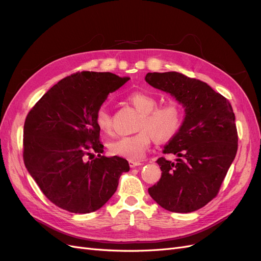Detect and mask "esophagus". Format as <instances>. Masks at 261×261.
Wrapping results in <instances>:
<instances>
[{"mask_svg":"<svg viewBox=\"0 0 261 261\" xmlns=\"http://www.w3.org/2000/svg\"><path fill=\"white\" fill-rule=\"evenodd\" d=\"M142 163L140 162V161H130L129 162V166H130V168H136V167H139V166H141Z\"/></svg>","mask_w":261,"mask_h":261,"instance_id":"obj_1","label":"esophagus"}]
</instances>
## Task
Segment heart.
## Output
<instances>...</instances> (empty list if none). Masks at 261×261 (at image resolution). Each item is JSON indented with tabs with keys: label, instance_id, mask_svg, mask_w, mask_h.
<instances>
[{
	"label": "heart",
	"instance_id": "1",
	"mask_svg": "<svg viewBox=\"0 0 261 261\" xmlns=\"http://www.w3.org/2000/svg\"><path fill=\"white\" fill-rule=\"evenodd\" d=\"M128 100L142 114L139 123L141 131L112 141L109 149L115 156L137 161L145 156L152 138L158 142H165L174 137L180 128L182 116L175 103H167L157 108L156 99L145 92H133ZM95 124L105 134L112 132V117L105 105L96 111Z\"/></svg>",
	"mask_w": 261,
	"mask_h": 261
}]
</instances>
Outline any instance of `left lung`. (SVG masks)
Listing matches in <instances>:
<instances>
[{
  "mask_svg": "<svg viewBox=\"0 0 261 261\" xmlns=\"http://www.w3.org/2000/svg\"><path fill=\"white\" fill-rule=\"evenodd\" d=\"M153 88L170 93L182 105L185 118L163 149L175 162L159 158L162 173L148 194L170 212L190 213L218 194L238 150L232 106L206 84L177 72L147 73Z\"/></svg>",
  "mask_w": 261,
  "mask_h": 261,
  "instance_id": "obj_1",
  "label": "left lung"
}]
</instances>
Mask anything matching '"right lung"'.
<instances>
[{
	"label": "right lung",
	"mask_w": 261,
	"mask_h": 261,
	"mask_svg": "<svg viewBox=\"0 0 261 261\" xmlns=\"http://www.w3.org/2000/svg\"><path fill=\"white\" fill-rule=\"evenodd\" d=\"M129 80L110 72H79L53 86L29 112L24 166L57 206L79 214L99 210L115 194L122 172L130 170L125 159L101 155L95 124L108 95Z\"/></svg>",
	"instance_id": "right-lung-1"
}]
</instances>
